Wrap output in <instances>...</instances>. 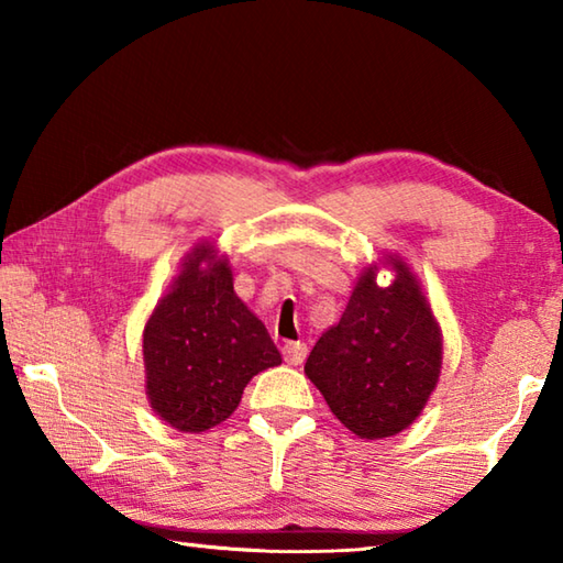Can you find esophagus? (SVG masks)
<instances>
[{"label":"esophagus","instance_id":"1","mask_svg":"<svg viewBox=\"0 0 563 563\" xmlns=\"http://www.w3.org/2000/svg\"><path fill=\"white\" fill-rule=\"evenodd\" d=\"M283 357L288 365H302L305 357H308V345L305 342H285Z\"/></svg>","mask_w":563,"mask_h":563}]
</instances>
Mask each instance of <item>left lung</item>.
<instances>
[{"instance_id": "8db88e82", "label": "left lung", "mask_w": 563, "mask_h": 563, "mask_svg": "<svg viewBox=\"0 0 563 563\" xmlns=\"http://www.w3.org/2000/svg\"><path fill=\"white\" fill-rule=\"evenodd\" d=\"M379 288L375 268L357 280L335 328L312 347L305 375L350 432L383 440L422 412L440 379L442 335L422 288L402 261Z\"/></svg>"}]
</instances>
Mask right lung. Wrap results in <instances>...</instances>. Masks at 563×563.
<instances>
[{
    "label": "right lung",
    "mask_w": 563,
    "mask_h": 563,
    "mask_svg": "<svg viewBox=\"0 0 563 563\" xmlns=\"http://www.w3.org/2000/svg\"><path fill=\"white\" fill-rule=\"evenodd\" d=\"M144 365L151 407L180 432L221 424L251 377L280 365L278 347L235 295L233 273L213 245L194 247L148 318Z\"/></svg>",
    "instance_id": "add662e5"
}]
</instances>
